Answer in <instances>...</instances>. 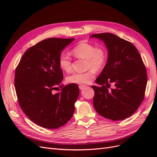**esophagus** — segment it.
<instances>
[{
	"label": "esophagus",
	"instance_id": "1",
	"mask_svg": "<svg viewBox=\"0 0 157 157\" xmlns=\"http://www.w3.org/2000/svg\"><path fill=\"white\" fill-rule=\"evenodd\" d=\"M78 87L80 90H83L85 87H86V86H84V85H79Z\"/></svg>",
	"mask_w": 157,
	"mask_h": 157
}]
</instances>
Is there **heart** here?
Returning a JSON list of instances; mask_svg holds the SVG:
<instances>
[{"instance_id":"heart-1","label":"heart","mask_w":157,"mask_h":157,"mask_svg":"<svg viewBox=\"0 0 157 157\" xmlns=\"http://www.w3.org/2000/svg\"><path fill=\"white\" fill-rule=\"evenodd\" d=\"M72 54L79 59L86 60L87 68H90L85 73H74L67 77L70 83L87 84L92 82L96 75V70H99L105 65L107 61V53L102 48L86 42H81L72 50ZM59 67L66 72L71 70V59L69 54L62 52L59 57Z\"/></svg>"}]
</instances>
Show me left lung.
I'll return each mask as SVG.
<instances>
[{
  "instance_id": "obj_1",
  "label": "left lung",
  "mask_w": 157,
  "mask_h": 157,
  "mask_svg": "<svg viewBox=\"0 0 157 157\" xmlns=\"http://www.w3.org/2000/svg\"><path fill=\"white\" fill-rule=\"evenodd\" d=\"M90 38L103 41L108 53L106 65L96 80L102 86H92L94 108L108 119L124 120L134 114L144 98L147 77L141 56L131 42L112 33L94 34ZM110 83L116 87L109 90Z\"/></svg>"
}]
</instances>
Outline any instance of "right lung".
Returning a JSON list of instances; mask_svg holds the SVG:
<instances>
[{"label":"right lung","mask_w":157,"mask_h":157,"mask_svg":"<svg viewBox=\"0 0 157 157\" xmlns=\"http://www.w3.org/2000/svg\"><path fill=\"white\" fill-rule=\"evenodd\" d=\"M74 40L50 38L39 42L26 50L16 69L14 85L19 104L29 119L41 127L58 128L75 112L77 84H69L54 92L63 78L59 55Z\"/></svg>","instance_id":"1"}]
</instances>
